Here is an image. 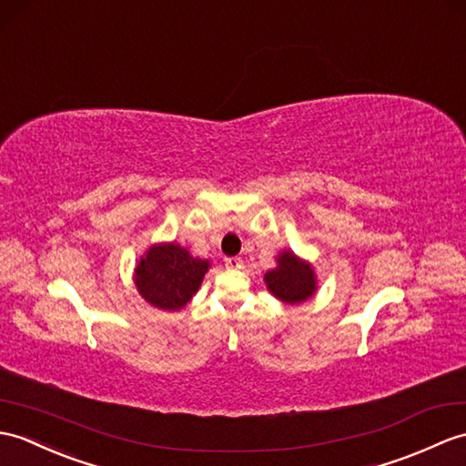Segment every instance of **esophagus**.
I'll return each instance as SVG.
<instances>
[{
	"instance_id": "1",
	"label": "esophagus",
	"mask_w": 466,
	"mask_h": 466,
	"mask_svg": "<svg viewBox=\"0 0 466 466\" xmlns=\"http://www.w3.org/2000/svg\"><path fill=\"white\" fill-rule=\"evenodd\" d=\"M224 266L228 268V269H240V268L244 266V262H242L240 258L234 256V258H226V259H224Z\"/></svg>"
}]
</instances>
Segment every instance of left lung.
Instances as JSON below:
<instances>
[{"instance_id": "8db88e82", "label": "left lung", "mask_w": 466, "mask_h": 466, "mask_svg": "<svg viewBox=\"0 0 466 466\" xmlns=\"http://www.w3.org/2000/svg\"><path fill=\"white\" fill-rule=\"evenodd\" d=\"M264 284L276 299L288 306H299L318 291V276L308 259L282 250L276 258V268L264 274Z\"/></svg>"}]
</instances>
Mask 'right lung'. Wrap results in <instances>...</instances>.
Masks as SVG:
<instances>
[{"label":"right lung","mask_w":466,"mask_h":466,"mask_svg":"<svg viewBox=\"0 0 466 466\" xmlns=\"http://www.w3.org/2000/svg\"><path fill=\"white\" fill-rule=\"evenodd\" d=\"M210 259L192 256L177 242H158L135 266V288L147 304L162 311H178L197 296Z\"/></svg>","instance_id":"1"}]
</instances>
